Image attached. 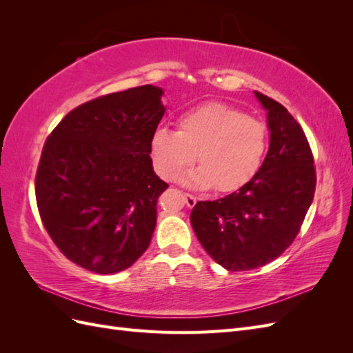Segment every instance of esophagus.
I'll list each match as a JSON object with an SVG mask.
<instances>
[{"label": "esophagus", "instance_id": "1", "mask_svg": "<svg viewBox=\"0 0 353 353\" xmlns=\"http://www.w3.org/2000/svg\"><path fill=\"white\" fill-rule=\"evenodd\" d=\"M184 199H185V205H187L188 208H194V205L197 203V197H194L193 194L185 193V194H184Z\"/></svg>", "mask_w": 353, "mask_h": 353}]
</instances>
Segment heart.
I'll return each mask as SVG.
<instances>
[{
  "label": "heart",
  "mask_w": 353,
  "mask_h": 353,
  "mask_svg": "<svg viewBox=\"0 0 353 353\" xmlns=\"http://www.w3.org/2000/svg\"><path fill=\"white\" fill-rule=\"evenodd\" d=\"M268 144L266 126L225 103H208L181 116L179 130L160 126L152 137L156 172L176 179L199 160L184 181L194 188L239 190L258 174Z\"/></svg>",
  "instance_id": "b5f03b06"
}]
</instances>
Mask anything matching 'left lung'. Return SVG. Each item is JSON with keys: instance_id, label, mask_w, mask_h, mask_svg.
Masks as SVG:
<instances>
[{"instance_id": "left-lung-1", "label": "left lung", "mask_w": 353, "mask_h": 353, "mask_svg": "<svg viewBox=\"0 0 353 353\" xmlns=\"http://www.w3.org/2000/svg\"><path fill=\"white\" fill-rule=\"evenodd\" d=\"M270 131L263 163L248 184L215 201H197L191 227L210 258L228 271L272 262L293 243L314 200L311 147L284 105L254 91Z\"/></svg>"}]
</instances>
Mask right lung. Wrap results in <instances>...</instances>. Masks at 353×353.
<instances>
[{"instance_id": "right-lung-1", "label": "right lung", "mask_w": 353, "mask_h": 353, "mask_svg": "<svg viewBox=\"0 0 353 353\" xmlns=\"http://www.w3.org/2000/svg\"><path fill=\"white\" fill-rule=\"evenodd\" d=\"M163 92L143 85L83 103L47 138L35 179L39 215L60 252L85 270L121 272L150 244L168 188L150 157Z\"/></svg>"}]
</instances>
